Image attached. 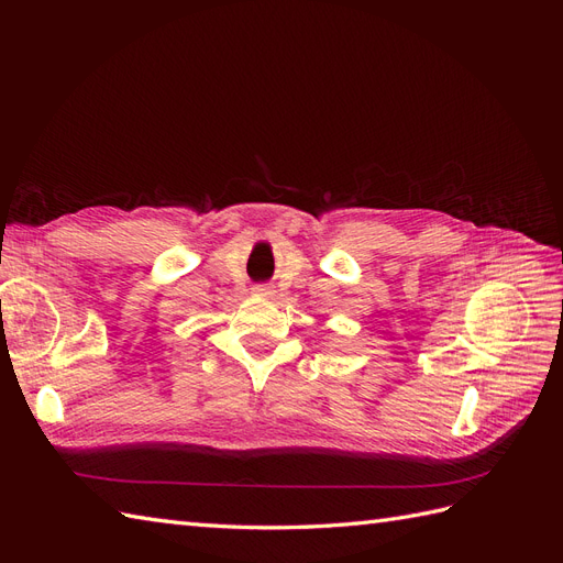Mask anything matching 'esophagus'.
<instances>
[{"mask_svg": "<svg viewBox=\"0 0 563 563\" xmlns=\"http://www.w3.org/2000/svg\"><path fill=\"white\" fill-rule=\"evenodd\" d=\"M253 294L261 296V298H269V296H272V288H269L267 284H258V286L253 288Z\"/></svg>", "mask_w": 563, "mask_h": 563, "instance_id": "esophagus-1", "label": "esophagus"}]
</instances>
